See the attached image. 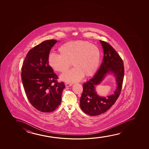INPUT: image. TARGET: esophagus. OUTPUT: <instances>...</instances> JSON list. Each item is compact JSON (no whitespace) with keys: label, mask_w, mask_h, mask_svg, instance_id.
Wrapping results in <instances>:
<instances>
[{"label":"esophagus","mask_w":149,"mask_h":149,"mask_svg":"<svg viewBox=\"0 0 149 149\" xmlns=\"http://www.w3.org/2000/svg\"><path fill=\"white\" fill-rule=\"evenodd\" d=\"M65 85L66 87H69V86H72V84H70V83H65Z\"/></svg>","instance_id":"34e87169"}]
</instances>
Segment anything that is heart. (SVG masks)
Wrapping results in <instances>:
<instances>
[{
    "label": "heart",
    "mask_w": 149,
    "mask_h": 149,
    "mask_svg": "<svg viewBox=\"0 0 149 149\" xmlns=\"http://www.w3.org/2000/svg\"><path fill=\"white\" fill-rule=\"evenodd\" d=\"M59 54L50 53L48 56L49 66L59 73H64L72 65L74 67L61 76L62 80L76 82L84 75L90 76L97 71L100 61V50L96 45L83 40L70 41L61 45Z\"/></svg>",
    "instance_id": "heart-1"
}]
</instances>
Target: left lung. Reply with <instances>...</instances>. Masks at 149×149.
<instances>
[{"label": "left lung", "instance_id": "1", "mask_svg": "<svg viewBox=\"0 0 149 149\" xmlns=\"http://www.w3.org/2000/svg\"><path fill=\"white\" fill-rule=\"evenodd\" d=\"M100 41L104 51L103 62L94 77L84 84L80 100V106L82 111L92 116L106 112L116 102L120 94L124 76V66L122 58L109 43ZM110 71L116 76L118 86L112 95L101 97L96 93L95 88L101 82L106 74Z\"/></svg>", "mask_w": 149, "mask_h": 149}]
</instances>
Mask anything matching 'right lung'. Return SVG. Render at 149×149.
I'll use <instances>...</instances> for the list:
<instances>
[{"label": "right lung", "instance_id": "add662e5", "mask_svg": "<svg viewBox=\"0 0 149 149\" xmlns=\"http://www.w3.org/2000/svg\"><path fill=\"white\" fill-rule=\"evenodd\" d=\"M55 40L44 41L31 49L21 68L25 92L31 104L43 112L53 111L61 104L65 85L57 81L58 76L48 63V56Z\"/></svg>", "mask_w": 149, "mask_h": 149}]
</instances>
